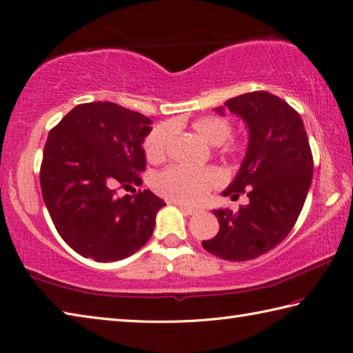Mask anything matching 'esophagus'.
<instances>
[{
	"instance_id": "esophagus-1",
	"label": "esophagus",
	"mask_w": 353,
	"mask_h": 353,
	"mask_svg": "<svg viewBox=\"0 0 353 353\" xmlns=\"http://www.w3.org/2000/svg\"><path fill=\"white\" fill-rule=\"evenodd\" d=\"M179 208H181V211H183L185 214H188V216H191V214H196L197 210L192 208V206H186V205H182V203H176Z\"/></svg>"
}]
</instances>
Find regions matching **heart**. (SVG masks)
Masks as SVG:
<instances>
[{"mask_svg": "<svg viewBox=\"0 0 353 353\" xmlns=\"http://www.w3.org/2000/svg\"><path fill=\"white\" fill-rule=\"evenodd\" d=\"M192 130L211 145H220V153L226 156H239L243 153L245 145L230 139L232 134V122L225 116L210 114L192 122ZM174 127L165 122L154 127L145 137L143 150L150 162H161L168 156ZM222 182V174L216 168H188L172 165L157 172L153 185L159 194L179 203L194 205L203 200L208 192Z\"/></svg>", "mask_w": 353, "mask_h": 353, "instance_id": "1", "label": "heart"}]
</instances>
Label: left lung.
<instances>
[{"instance_id":"obj_1","label":"left lung","mask_w":353,"mask_h":353,"mask_svg":"<svg viewBox=\"0 0 353 353\" xmlns=\"http://www.w3.org/2000/svg\"><path fill=\"white\" fill-rule=\"evenodd\" d=\"M250 130L246 156L223 196L250 197L237 212L216 210L220 230L202 246L219 259L246 261L274 250L294 228L312 182L314 159L300 114L268 92L225 102ZM216 112L223 114L222 107Z\"/></svg>"}]
</instances>
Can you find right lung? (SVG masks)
I'll use <instances>...</instances> for the list:
<instances>
[{
	"label": "right lung",
	"mask_w": 353,
	"mask_h": 353,
	"mask_svg": "<svg viewBox=\"0 0 353 353\" xmlns=\"http://www.w3.org/2000/svg\"><path fill=\"white\" fill-rule=\"evenodd\" d=\"M151 122L113 102L76 105L48 133L39 181L44 203L62 240L96 261L130 257L150 240L165 202L150 190L116 196L141 183L142 143Z\"/></svg>",
	"instance_id": "add662e5"
}]
</instances>
